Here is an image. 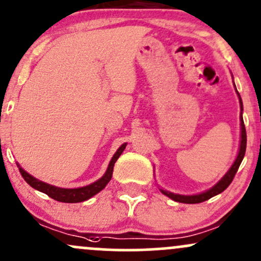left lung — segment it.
<instances>
[{
    "label": "left lung",
    "mask_w": 261,
    "mask_h": 261,
    "mask_svg": "<svg viewBox=\"0 0 261 261\" xmlns=\"http://www.w3.org/2000/svg\"><path fill=\"white\" fill-rule=\"evenodd\" d=\"M234 87H236V84H234ZM236 90H237V89H236ZM237 94H238V96H239L240 109H242V114H243V101H242V98H240L239 93H238V90H237ZM242 114H240V146H239V152H238L236 161H234L233 165H231V167L229 168L228 172L225 173L224 176H223V178L220 179V181L217 183L216 186H213L211 190L203 192V193L193 194V196L174 194V193H171V192L163 191V190H160V191H161L162 193L165 194V196L170 197L171 199L176 200V202L187 203V204H194V203H200V202H204V200H208L210 198H212V197L217 196V194L222 193L223 191L227 190L228 186L230 185L231 181H233V178H234V176H236L238 168H239L240 163H242L243 159H244L245 150H247V131H245V126H244V121H243Z\"/></svg>",
    "instance_id": "1"
}]
</instances>
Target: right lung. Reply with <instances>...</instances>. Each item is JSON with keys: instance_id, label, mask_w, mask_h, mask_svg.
I'll use <instances>...</instances> for the list:
<instances>
[{"instance_id": "add662e5", "label": "right lung", "mask_w": 261, "mask_h": 261, "mask_svg": "<svg viewBox=\"0 0 261 261\" xmlns=\"http://www.w3.org/2000/svg\"><path fill=\"white\" fill-rule=\"evenodd\" d=\"M126 144H122L119 147V150L116 151L115 154L111 159L110 163L108 166V170L105 172L104 176L101 178L95 181L91 185L85 186V187H80V188H59L56 187V186L48 185V183L39 181V179L34 178L33 176H31L30 173L25 172L22 167H19V172H21L22 177L24 178V181L33 187L34 190L43 192L47 196H49L50 198L58 200V202H64V203H78V202H84L89 198H91L93 196H95L96 193H99L100 191L104 190L105 186L110 182L111 177H113V171H114V165L117 161V159L120 157V154L122 153V151L125 150Z\"/></svg>"}]
</instances>
